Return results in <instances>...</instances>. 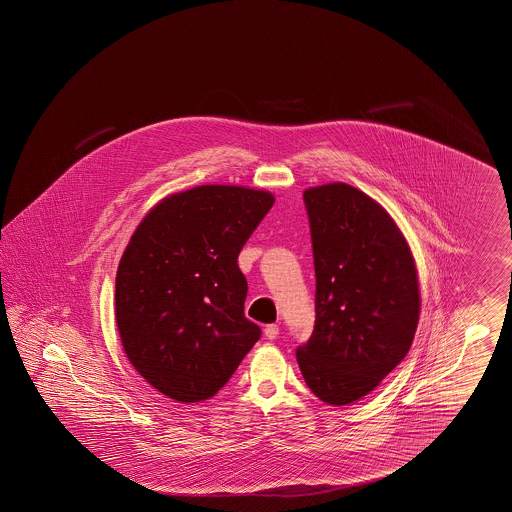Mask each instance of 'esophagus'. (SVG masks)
Returning a JSON list of instances; mask_svg holds the SVG:
<instances>
[{"label":"esophagus","instance_id":"obj_1","mask_svg":"<svg viewBox=\"0 0 512 512\" xmlns=\"http://www.w3.org/2000/svg\"><path fill=\"white\" fill-rule=\"evenodd\" d=\"M264 335H266V338L274 340V338H277V335H279V325H266V327H264Z\"/></svg>","mask_w":512,"mask_h":512}]
</instances>
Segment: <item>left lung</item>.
I'll list each match as a JSON object with an SVG mask.
<instances>
[{
    "label": "left lung",
    "instance_id": "obj_1",
    "mask_svg": "<svg viewBox=\"0 0 512 512\" xmlns=\"http://www.w3.org/2000/svg\"><path fill=\"white\" fill-rule=\"evenodd\" d=\"M316 320L296 351L314 396L349 405L381 385L411 348L420 320L418 272L387 209L359 188H307Z\"/></svg>",
    "mask_w": 512,
    "mask_h": 512
}]
</instances>
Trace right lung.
Segmentation results:
<instances>
[{
    "label": "right lung",
    "mask_w": 512,
    "mask_h": 512,
    "mask_svg": "<svg viewBox=\"0 0 512 512\" xmlns=\"http://www.w3.org/2000/svg\"><path fill=\"white\" fill-rule=\"evenodd\" d=\"M268 190L200 185L151 207L116 272L114 316L125 357L181 403L216 396L261 337L244 316L238 253L274 205Z\"/></svg>",
    "instance_id": "obj_1"
}]
</instances>
